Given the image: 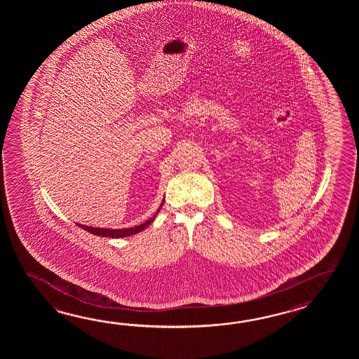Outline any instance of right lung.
<instances>
[{
    "label": "right lung",
    "instance_id": "obj_1",
    "mask_svg": "<svg viewBox=\"0 0 359 359\" xmlns=\"http://www.w3.org/2000/svg\"><path fill=\"white\" fill-rule=\"evenodd\" d=\"M164 204V200L161 201V206H159V209L156 210V213L154 214V217H151L150 219H147V221L144 222V223H141V224H138V226H135V227H130V229H96V227H90V226H84V224H78L81 229H86V231H88V232H91L92 235H96V236H102V237H113V238H119V237H128L132 236V235H136L138 232H141V231H144V229L154 222L155 219V217H156V214L161 212V206Z\"/></svg>",
    "mask_w": 359,
    "mask_h": 359
}]
</instances>
